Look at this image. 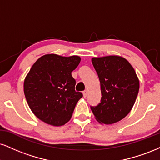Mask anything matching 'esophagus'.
<instances>
[{
    "label": "esophagus",
    "mask_w": 160,
    "mask_h": 160,
    "mask_svg": "<svg viewBox=\"0 0 160 160\" xmlns=\"http://www.w3.org/2000/svg\"><path fill=\"white\" fill-rule=\"evenodd\" d=\"M88 91L87 90H84V91L83 92V96H84V97L85 98V97H87V96H88Z\"/></svg>",
    "instance_id": "34e87169"
}]
</instances>
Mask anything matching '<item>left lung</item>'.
<instances>
[{"label":"left lung","mask_w":160,"mask_h":160,"mask_svg":"<svg viewBox=\"0 0 160 160\" xmlns=\"http://www.w3.org/2000/svg\"><path fill=\"white\" fill-rule=\"evenodd\" d=\"M92 63L99 78L102 97L97 106L90 108L100 123H116L133 108L139 92V78L131 64L121 56L92 58Z\"/></svg>","instance_id":"obj_1"}]
</instances>
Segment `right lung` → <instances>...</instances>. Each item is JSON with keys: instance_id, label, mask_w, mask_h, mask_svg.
I'll use <instances>...</instances> for the list:
<instances>
[{"instance_id": "add662e5", "label": "right lung", "mask_w": 160, "mask_h": 160, "mask_svg": "<svg viewBox=\"0 0 160 160\" xmlns=\"http://www.w3.org/2000/svg\"><path fill=\"white\" fill-rule=\"evenodd\" d=\"M81 58L47 54L39 58L26 76L23 91L29 108L39 119L53 126L70 121L77 102L83 96L75 90L71 72Z\"/></svg>"}]
</instances>
